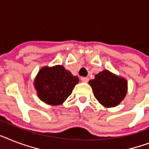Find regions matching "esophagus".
<instances>
[{"instance_id":"obj_1","label":"esophagus","mask_w":149,"mask_h":149,"mask_svg":"<svg viewBox=\"0 0 149 149\" xmlns=\"http://www.w3.org/2000/svg\"><path fill=\"white\" fill-rule=\"evenodd\" d=\"M81 80L83 82H85V83H87L89 81V78L88 77H81Z\"/></svg>"}]
</instances>
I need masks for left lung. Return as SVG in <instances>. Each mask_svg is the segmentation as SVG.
<instances>
[{
  "mask_svg": "<svg viewBox=\"0 0 149 149\" xmlns=\"http://www.w3.org/2000/svg\"><path fill=\"white\" fill-rule=\"evenodd\" d=\"M95 99L106 107H114L120 103L127 93V82L108 70H103L89 80Z\"/></svg>",
  "mask_w": 149,
  "mask_h": 149,
  "instance_id": "8db88e82",
  "label": "left lung"
}]
</instances>
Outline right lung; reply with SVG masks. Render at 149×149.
<instances>
[{
  "mask_svg": "<svg viewBox=\"0 0 149 149\" xmlns=\"http://www.w3.org/2000/svg\"><path fill=\"white\" fill-rule=\"evenodd\" d=\"M78 83V77L72 75L63 66H56L41 69L35 79L34 86L43 102L57 106L71 95Z\"/></svg>",
  "mask_w": 149,
  "mask_h": 149,
  "instance_id": "add662e5",
  "label": "right lung"
}]
</instances>
